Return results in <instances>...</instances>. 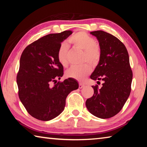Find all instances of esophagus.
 Listing matches in <instances>:
<instances>
[{"instance_id": "34e87169", "label": "esophagus", "mask_w": 147, "mask_h": 147, "mask_svg": "<svg viewBox=\"0 0 147 147\" xmlns=\"http://www.w3.org/2000/svg\"><path fill=\"white\" fill-rule=\"evenodd\" d=\"M84 87V84H81V83H80V84H79V88H80V89L83 88Z\"/></svg>"}]
</instances>
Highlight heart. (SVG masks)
I'll use <instances>...</instances> for the list:
<instances>
[{"mask_svg":"<svg viewBox=\"0 0 147 147\" xmlns=\"http://www.w3.org/2000/svg\"><path fill=\"white\" fill-rule=\"evenodd\" d=\"M68 41L69 43L82 51H84V61H87L92 65H95L100 57V51L96 45L94 39L85 32L80 31L73 35ZM68 45L67 43H62L58 51V59L62 66L67 67L68 65L67 53ZM91 67L88 63L80 66H73L66 72V76L79 81H82L90 73Z\"/></svg>","mask_w":147,"mask_h":147,"instance_id":"heart-1","label":"heart"}]
</instances>
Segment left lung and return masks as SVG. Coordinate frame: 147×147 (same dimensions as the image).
I'll return each mask as SVG.
<instances>
[{
	"label": "left lung",
	"instance_id": "8db88e82",
	"mask_svg": "<svg viewBox=\"0 0 147 147\" xmlns=\"http://www.w3.org/2000/svg\"><path fill=\"white\" fill-rule=\"evenodd\" d=\"M90 34L97 39L100 50L98 63L90 78L104 82L101 88L92 86L94 94L86 105L96 117L108 119L121 110L130 96L132 71L127 49L119 39L102 30Z\"/></svg>",
	"mask_w": 147,
	"mask_h": 147
}]
</instances>
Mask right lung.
I'll return each instance as SVG.
<instances>
[{
    "instance_id": "right-lung-1",
    "label": "right lung",
    "mask_w": 147,
    "mask_h": 147,
    "mask_svg": "<svg viewBox=\"0 0 147 147\" xmlns=\"http://www.w3.org/2000/svg\"><path fill=\"white\" fill-rule=\"evenodd\" d=\"M72 34L66 30L47 35L27 46L21 54L17 76L19 96L28 113L38 120L48 121L58 117L68 94L78 88V82L70 78L51 86L63 76L58 51L61 42Z\"/></svg>"
}]
</instances>
